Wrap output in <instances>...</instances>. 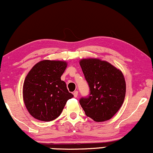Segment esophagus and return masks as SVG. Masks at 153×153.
Returning <instances> with one entry per match:
<instances>
[{
  "label": "esophagus",
  "mask_w": 153,
  "mask_h": 153,
  "mask_svg": "<svg viewBox=\"0 0 153 153\" xmlns=\"http://www.w3.org/2000/svg\"><path fill=\"white\" fill-rule=\"evenodd\" d=\"M73 94H74V97L75 98H76L77 97H78V91H74Z\"/></svg>",
  "instance_id": "obj_1"
}]
</instances>
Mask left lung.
<instances>
[{
  "label": "left lung",
  "mask_w": 153,
  "mask_h": 153,
  "mask_svg": "<svg viewBox=\"0 0 153 153\" xmlns=\"http://www.w3.org/2000/svg\"><path fill=\"white\" fill-rule=\"evenodd\" d=\"M79 64L90 88L89 96L79 100L85 114L97 122L111 119L125 99L126 86L122 71L99 59H83Z\"/></svg>",
  "instance_id": "1"
}]
</instances>
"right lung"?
<instances>
[{
	"instance_id": "add662e5",
	"label": "right lung",
	"mask_w": 153,
	"mask_h": 153,
	"mask_svg": "<svg viewBox=\"0 0 153 153\" xmlns=\"http://www.w3.org/2000/svg\"><path fill=\"white\" fill-rule=\"evenodd\" d=\"M65 61L42 60L29 71L25 79L22 96L32 116L42 121H51L61 114L72 98L61 76L67 68Z\"/></svg>"
}]
</instances>
